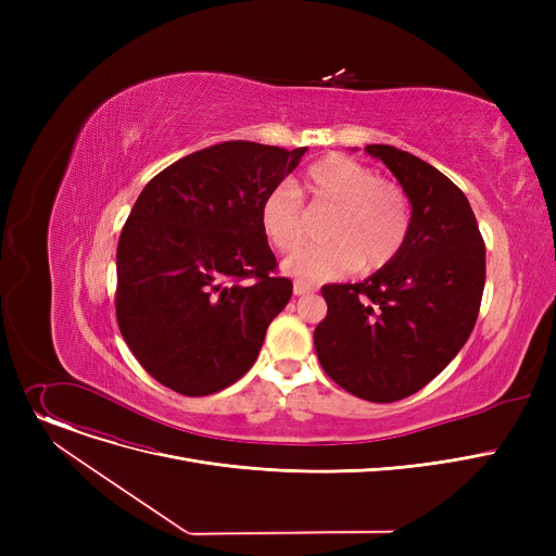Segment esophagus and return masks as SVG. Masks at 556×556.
I'll return each mask as SVG.
<instances>
[{"instance_id": "34e87169", "label": "esophagus", "mask_w": 556, "mask_h": 556, "mask_svg": "<svg viewBox=\"0 0 556 556\" xmlns=\"http://www.w3.org/2000/svg\"><path fill=\"white\" fill-rule=\"evenodd\" d=\"M313 286H308V283H304V281H295L293 283V293L300 298V295H306V293H313Z\"/></svg>"}]
</instances>
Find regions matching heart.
<instances>
[{"mask_svg":"<svg viewBox=\"0 0 556 556\" xmlns=\"http://www.w3.org/2000/svg\"><path fill=\"white\" fill-rule=\"evenodd\" d=\"M302 193L311 212H331L323 227L325 245L308 248L283 261V270L304 283L340 279L356 266L378 270L401 252L410 229V204L403 189L381 180L374 168L331 153L313 162ZM263 237L279 252L298 250L308 233V218L298 193L275 187L261 200Z\"/></svg>","mask_w":556,"mask_h":556,"instance_id":"b5f03b06","label":"heart"}]
</instances>
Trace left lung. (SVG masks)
<instances>
[{
  "mask_svg": "<svg viewBox=\"0 0 556 556\" xmlns=\"http://www.w3.org/2000/svg\"><path fill=\"white\" fill-rule=\"evenodd\" d=\"M365 151L410 198V229L369 279L323 286L329 308L313 340L342 390L392 403L428 386L469 340L486 277L484 241L469 200L442 170L394 146Z\"/></svg>",
  "mask_w": 556,
  "mask_h": 556,
  "instance_id": "1",
  "label": "left lung"
}]
</instances>
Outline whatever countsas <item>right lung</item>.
<instances>
[{
  "label": "right lung",
  "mask_w": 556,
  "mask_h": 556,
  "mask_svg": "<svg viewBox=\"0 0 556 556\" xmlns=\"http://www.w3.org/2000/svg\"><path fill=\"white\" fill-rule=\"evenodd\" d=\"M295 151L223 141L143 187L116 248V323L155 381L185 396L237 383L293 295L258 223Z\"/></svg>",
  "instance_id": "1"
}]
</instances>
